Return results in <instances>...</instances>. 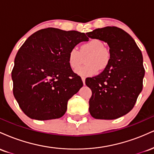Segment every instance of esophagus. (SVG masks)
I'll use <instances>...</instances> for the list:
<instances>
[{"mask_svg": "<svg viewBox=\"0 0 154 154\" xmlns=\"http://www.w3.org/2000/svg\"><path fill=\"white\" fill-rule=\"evenodd\" d=\"M82 80L83 84H84V85H85V77H82Z\"/></svg>", "mask_w": 154, "mask_h": 154, "instance_id": "34e87169", "label": "esophagus"}]
</instances>
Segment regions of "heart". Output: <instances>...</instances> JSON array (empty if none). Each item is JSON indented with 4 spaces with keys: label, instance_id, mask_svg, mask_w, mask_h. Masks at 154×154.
<instances>
[{
    "label": "heart",
    "instance_id": "heart-1",
    "mask_svg": "<svg viewBox=\"0 0 154 154\" xmlns=\"http://www.w3.org/2000/svg\"><path fill=\"white\" fill-rule=\"evenodd\" d=\"M89 54L86 62L87 65L77 69L76 73L80 76H93L99 69H104L110 61L109 51L104 47L102 41L98 39H92L84 43L79 51L74 47L68 54V63L73 69L78 68L82 62V55Z\"/></svg>",
    "mask_w": 154,
    "mask_h": 154
}]
</instances>
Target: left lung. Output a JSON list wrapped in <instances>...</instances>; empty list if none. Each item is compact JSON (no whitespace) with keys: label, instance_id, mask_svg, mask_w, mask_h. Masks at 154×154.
<instances>
[{"label":"left lung","instance_id":"8db88e82","mask_svg":"<svg viewBox=\"0 0 154 154\" xmlns=\"http://www.w3.org/2000/svg\"><path fill=\"white\" fill-rule=\"evenodd\" d=\"M108 44L111 58L100 75L85 79L92 91L91 115L98 119H115L132 110L143 90V60L134 39L116 26H106L86 33Z\"/></svg>","mask_w":154,"mask_h":154}]
</instances>
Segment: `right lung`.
<instances>
[{
  "label": "right lung",
  "mask_w": 154,
  "mask_h": 154,
  "mask_svg": "<svg viewBox=\"0 0 154 154\" xmlns=\"http://www.w3.org/2000/svg\"><path fill=\"white\" fill-rule=\"evenodd\" d=\"M85 33L49 27L30 35L21 46L11 72L13 93L23 112L31 119H59L67 102L82 87L72 71L68 54L88 41Z\"/></svg>",
  "instance_id": "obj_1"
}]
</instances>
